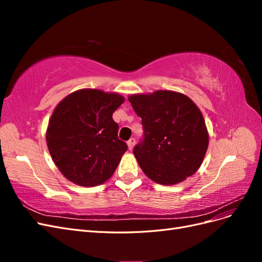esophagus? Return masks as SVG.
Returning a JSON list of instances; mask_svg holds the SVG:
<instances>
[{
  "label": "esophagus",
  "mask_w": 262,
  "mask_h": 262,
  "mask_svg": "<svg viewBox=\"0 0 262 262\" xmlns=\"http://www.w3.org/2000/svg\"><path fill=\"white\" fill-rule=\"evenodd\" d=\"M126 144H128V147H129V149L131 150L132 148H133V146H134V144H136V139H130L128 142H126Z\"/></svg>",
  "instance_id": "1"
}]
</instances>
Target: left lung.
<instances>
[{
  "label": "left lung",
  "instance_id": "1",
  "mask_svg": "<svg viewBox=\"0 0 262 262\" xmlns=\"http://www.w3.org/2000/svg\"><path fill=\"white\" fill-rule=\"evenodd\" d=\"M128 99L143 125L144 139L133 154L145 175L165 186L192 176L209 146L208 129L198 106L173 91L134 94Z\"/></svg>",
  "mask_w": 262,
  "mask_h": 262
}]
</instances>
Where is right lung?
Here are the masks:
<instances>
[{
	"label": "right lung",
	"instance_id": "add662e5",
	"mask_svg": "<svg viewBox=\"0 0 262 262\" xmlns=\"http://www.w3.org/2000/svg\"><path fill=\"white\" fill-rule=\"evenodd\" d=\"M124 97L117 93L84 89L71 93L54 108L46 132L55 166L82 187L104 184L113 176L128 148L118 139L113 119Z\"/></svg>",
	"mask_w": 262,
	"mask_h": 262
}]
</instances>
